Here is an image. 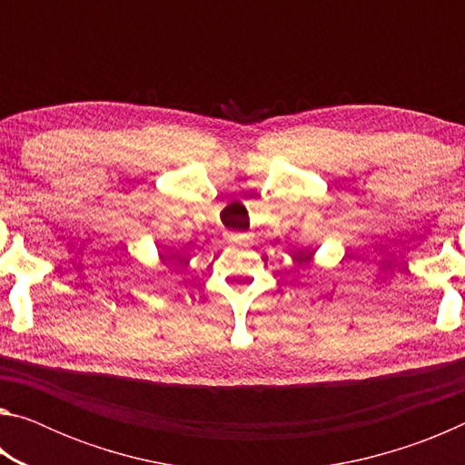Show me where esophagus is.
Here are the masks:
<instances>
[{"instance_id":"obj_1","label":"esophagus","mask_w":465,"mask_h":465,"mask_svg":"<svg viewBox=\"0 0 465 465\" xmlns=\"http://www.w3.org/2000/svg\"><path fill=\"white\" fill-rule=\"evenodd\" d=\"M242 240H243V235H240V233H227V242H230V243L242 242Z\"/></svg>"}]
</instances>
